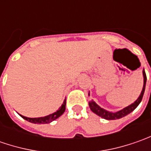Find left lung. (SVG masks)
<instances>
[{
  "mask_svg": "<svg viewBox=\"0 0 151 151\" xmlns=\"http://www.w3.org/2000/svg\"><path fill=\"white\" fill-rule=\"evenodd\" d=\"M143 76H144V86H143L142 91H141L139 96L138 97V99L134 103H132L128 107H124V109L120 110L117 113H112V112H108L107 110L101 108L93 100H91V101H89V107H90L91 110L94 113H96V115H98L99 117H101V118L104 119H107V120L119 119L126 116V115H128V114H129L131 112H133L139 106L140 101H142L143 96H144V93H145V84H146V74L145 72V70H143Z\"/></svg>",
  "mask_w": 151,
  "mask_h": 151,
  "instance_id": "8db88e82",
  "label": "left lung"
}]
</instances>
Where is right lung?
I'll list each match as a JSON object with an SVG mask.
<instances>
[{"instance_id":"1","label":"right lung","mask_w":151,"mask_h":151,"mask_svg":"<svg viewBox=\"0 0 151 151\" xmlns=\"http://www.w3.org/2000/svg\"><path fill=\"white\" fill-rule=\"evenodd\" d=\"M65 105H66V99L64 101L63 104L61 105V107L59 108V110H57L55 113L50 114L48 116H45V117H41V118H27L24 117L22 115H20L22 119H24L27 121L32 123V124H50L52 121H54L55 119H57L58 118H60L63 113H65Z\"/></svg>"}]
</instances>
